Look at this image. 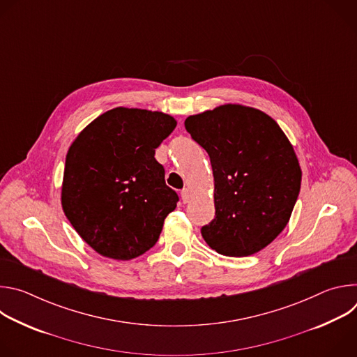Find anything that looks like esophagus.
Here are the masks:
<instances>
[{"mask_svg": "<svg viewBox=\"0 0 357 357\" xmlns=\"http://www.w3.org/2000/svg\"><path fill=\"white\" fill-rule=\"evenodd\" d=\"M181 196H182V202L183 203H188L189 200H190V192H189V189H182L181 190Z\"/></svg>", "mask_w": 357, "mask_h": 357, "instance_id": "34e87169", "label": "esophagus"}]
</instances>
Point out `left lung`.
Here are the masks:
<instances>
[{"label":"left lung","instance_id":"1","mask_svg":"<svg viewBox=\"0 0 357 357\" xmlns=\"http://www.w3.org/2000/svg\"><path fill=\"white\" fill-rule=\"evenodd\" d=\"M211 158L215 219L202 237L223 256L245 257L267 247L287 226L301 188L292 145L266 113L226 105L185 120Z\"/></svg>","mask_w":357,"mask_h":357}]
</instances>
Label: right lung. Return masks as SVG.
Returning a JSON list of instances; mask_svg holds the SVG:
<instances>
[{
    "mask_svg": "<svg viewBox=\"0 0 357 357\" xmlns=\"http://www.w3.org/2000/svg\"><path fill=\"white\" fill-rule=\"evenodd\" d=\"M175 127L168 114L117 107L91 121L70 145L62 208L101 256L131 260L158 241L179 197L165 183L155 149Z\"/></svg>",
    "mask_w": 357,
    "mask_h": 357,
    "instance_id": "1",
    "label": "right lung"
}]
</instances>
